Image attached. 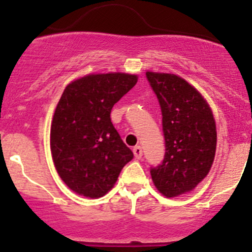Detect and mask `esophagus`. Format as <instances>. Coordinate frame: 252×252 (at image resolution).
I'll return each mask as SVG.
<instances>
[{
  "label": "esophagus",
  "instance_id": "1",
  "mask_svg": "<svg viewBox=\"0 0 252 252\" xmlns=\"http://www.w3.org/2000/svg\"><path fill=\"white\" fill-rule=\"evenodd\" d=\"M133 154L136 159H141L142 155H143V150H142V148L139 147V145H137V147L133 148Z\"/></svg>",
  "mask_w": 252,
  "mask_h": 252
}]
</instances>
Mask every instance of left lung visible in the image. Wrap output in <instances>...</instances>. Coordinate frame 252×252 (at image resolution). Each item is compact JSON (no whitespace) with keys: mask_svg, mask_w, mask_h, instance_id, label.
I'll list each match as a JSON object with an SVG mask.
<instances>
[{"mask_svg":"<svg viewBox=\"0 0 252 252\" xmlns=\"http://www.w3.org/2000/svg\"><path fill=\"white\" fill-rule=\"evenodd\" d=\"M159 99L165 136V158L150 170L158 190L166 198L191 191L207 176L216 154L214 114L195 87L175 74L147 71Z\"/></svg>","mask_w":252,"mask_h":252,"instance_id":"1","label":"left lung"}]
</instances>
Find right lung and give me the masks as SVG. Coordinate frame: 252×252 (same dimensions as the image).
Here are the masks:
<instances>
[{"mask_svg": "<svg viewBox=\"0 0 252 252\" xmlns=\"http://www.w3.org/2000/svg\"><path fill=\"white\" fill-rule=\"evenodd\" d=\"M137 81L126 72L90 74L64 90L52 119L51 153L59 177L79 195H105L133 159L110 113Z\"/></svg>", "mask_w": 252, "mask_h": 252, "instance_id": "1", "label": "right lung"}]
</instances>
